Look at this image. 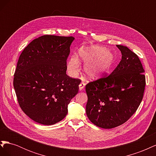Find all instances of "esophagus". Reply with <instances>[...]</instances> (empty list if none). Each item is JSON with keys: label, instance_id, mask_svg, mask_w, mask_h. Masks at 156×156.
I'll return each instance as SVG.
<instances>
[{"label": "esophagus", "instance_id": "34e87169", "mask_svg": "<svg viewBox=\"0 0 156 156\" xmlns=\"http://www.w3.org/2000/svg\"><path fill=\"white\" fill-rule=\"evenodd\" d=\"M85 85H86V83H84V82H81V83H80L79 85V90H83L84 88V87H85Z\"/></svg>", "mask_w": 156, "mask_h": 156}]
</instances>
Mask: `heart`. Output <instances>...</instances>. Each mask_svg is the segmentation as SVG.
<instances>
[{
	"instance_id": "b5f03b06",
	"label": "heart",
	"mask_w": 156,
	"mask_h": 156,
	"mask_svg": "<svg viewBox=\"0 0 156 156\" xmlns=\"http://www.w3.org/2000/svg\"><path fill=\"white\" fill-rule=\"evenodd\" d=\"M79 56L73 55L67 62L69 74L76 75L80 68V61L86 62L84 72L90 79H98L108 73L115 63V57L112 52L104 47L92 45L82 47L79 49Z\"/></svg>"
}]
</instances>
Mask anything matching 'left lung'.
<instances>
[{"instance_id": "8db88e82", "label": "left lung", "mask_w": 156, "mask_h": 156, "mask_svg": "<svg viewBox=\"0 0 156 156\" xmlns=\"http://www.w3.org/2000/svg\"><path fill=\"white\" fill-rule=\"evenodd\" d=\"M122 60L108 76L86 85L88 119L98 127L111 129L123 124L137 110L146 85L144 70L138 56L116 45Z\"/></svg>"}]
</instances>
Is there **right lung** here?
Here are the masks:
<instances>
[{
  "mask_svg": "<svg viewBox=\"0 0 156 156\" xmlns=\"http://www.w3.org/2000/svg\"><path fill=\"white\" fill-rule=\"evenodd\" d=\"M72 36L44 35L32 40L19 58L13 77L19 104L32 120L53 125L64 119L81 80L66 74Z\"/></svg>",
  "mask_w": 156,
  "mask_h": 156,
  "instance_id": "add662e5",
  "label": "right lung"
}]
</instances>
